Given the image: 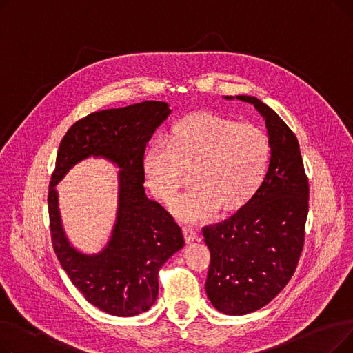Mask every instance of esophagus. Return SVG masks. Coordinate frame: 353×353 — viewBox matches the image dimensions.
Listing matches in <instances>:
<instances>
[{"label":"esophagus","mask_w":353,"mask_h":353,"mask_svg":"<svg viewBox=\"0 0 353 353\" xmlns=\"http://www.w3.org/2000/svg\"><path fill=\"white\" fill-rule=\"evenodd\" d=\"M181 232H183L184 240H186V243H192V242H194V240L197 239V233L193 229H190V228H183Z\"/></svg>","instance_id":"1"}]
</instances>
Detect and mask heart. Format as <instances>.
Returning <instances> with one entry per match:
<instances>
[{
	"label": "heart",
	"mask_w": 353,
	"mask_h": 353,
	"mask_svg": "<svg viewBox=\"0 0 353 353\" xmlns=\"http://www.w3.org/2000/svg\"><path fill=\"white\" fill-rule=\"evenodd\" d=\"M270 156L266 134L252 124L208 113L177 121L169 143L154 141L145 148L143 170L148 188L170 203L190 172L193 189L173 206L186 223H205L220 210L233 214L248 206L261 186Z\"/></svg>",
	"instance_id": "b5f03b06"
}]
</instances>
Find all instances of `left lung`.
<instances>
[{"label": "left lung", "mask_w": 353, "mask_h": 353, "mask_svg": "<svg viewBox=\"0 0 353 353\" xmlns=\"http://www.w3.org/2000/svg\"><path fill=\"white\" fill-rule=\"evenodd\" d=\"M254 105L265 120L270 160L263 181L229 220L203 229L210 250L206 293L221 313L242 316L266 306L290 281L305 240L309 184L296 136L253 96H225Z\"/></svg>", "instance_id": "8db88e82"}]
</instances>
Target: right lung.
Masks as SVG:
<instances>
[{
  "instance_id": "right-lung-1",
  "label": "right lung",
  "mask_w": 353,
  "mask_h": 353,
  "mask_svg": "<svg viewBox=\"0 0 353 353\" xmlns=\"http://www.w3.org/2000/svg\"><path fill=\"white\" fill-rule=\"evenodd\" d=\"M170 113L163 101L97 111L71 125L59 148L48 189L52 248L71 283L92 306L113 316H136L150 309L159 294V270L184 246L173 217L144 190L145 144ZM91 157L119 169L117 220L97 254L70 243L54 189L74 165Z\"/></svg>"
}]
</instances>
